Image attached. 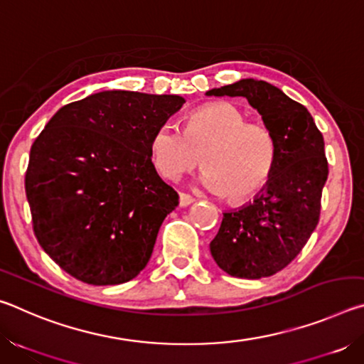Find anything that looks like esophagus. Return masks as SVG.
Wrapping results in <instances>:
<instances>
[{
  "instance_id": "obj_1",
  "label": "esophagus",
  "mask_w": 364,
  "mask_h": 364,
  "mask_svg": "<svg viewBox=\"0 0 364 364\" xmlns=\"http://www.w3.org/2000/svg\"><path fill=\"white\" fill-rule=\"evenodd\" d=\"M194 202V197L189 196L186 193H180V205L181 207H188L189 204H193Z\"/></svg>"
}]
</instances>
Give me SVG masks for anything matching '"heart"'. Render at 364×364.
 <instances>
[{
	"label": "heart",
	"mask_w": 364,
	"mask_h": 364,
	"mask_svg": "<svg viewBox=\"0 0 364 364\" xmlns=\"http://www.w3.org/2000/svg\"><path fill=\"white\" fill-rule=\"evenodd\" d=\"M149 152L154 168L165 180H178L197 164L200 183L231 204H242L267 186L276 167L278 143L263 123H249L230 102H212L186 117L181 130L165 122L152 133Z\"/></svg>",
	"instance_id": "obj_1"
}]
</instances>
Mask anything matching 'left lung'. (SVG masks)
Returning a JSON list of instances; mask_svg holds the SVG:
<instances>
[{
	"label": "left lung",
	"mask_w": 364,
	"mask_h": 364,
	"mask_svg": "<svg viewBox=\"0 0 364 364\" xmlns=\"http://www.w3.org/2000/svg\"><path fill=\"white\" fill-rule=\"evenodd\" d=\"M205 95L245 97L278 143L267 186L254 202L225 212L210 242L213 260L228 274L268 278L300 254L319 221L329 173L323 134L306 107L263 80L242 78Z\"/></svg>",
	"instance_id": "8db88e82"
}]
</instances>
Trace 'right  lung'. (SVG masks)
I'll use <instances>...</instances> for the list:
<instances>
[{"label": "right lung", "instance_id": "1", "mask_svg": "<svg viewBox=\"0 0 364 364\" xmlns=\"http://www.w3.org/2000/svg\"><path fill=\"white\" fill-rule=\"evenodd\" d=\"M186 102L101 91L60 107L30 149L26 194L43 250L73 278L114 286L152 255L176 191L154 168L152 133Z\"/></svg>", "mask_w": 364, "mask_h": 364}]
</instances>
